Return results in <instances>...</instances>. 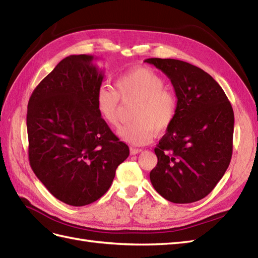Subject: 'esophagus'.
<instances>
[{
  "label": "esophagus",
  "mask_w": 258,
  "mask_h": 258,
  "mask_svg": "<svg viewBox=\"0 0 258 258\" xmlns=\"http://www.w3.org/2000/svg\"><path fill=\"white\" fill-rule=\"evenodd\" d=\"M141 152H142L141 149H134V147H131V149H130L131 155H136V154H139V153H141Z\"/></svg>",
  "instance_id": "esophagus-1"
}]
</instances>
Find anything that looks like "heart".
Returning a JSON list of instances; mask_svg holds the SVG:
<instances>
[{"label":"heart","instance_id":"b5f03b06","mask_svg":"<svg viewBox=\"0 0 258 258\" xmlns=\"http://www.w3.org/2000/svg\"><path fill=\"white\" fill-rule=\"evenodd\" d=\"M117 91L102 85L96 92L95 106L100 117L109 126L119 120V96L123 101L139 100L132 123L117 131L120 140L133 145H144L154 133H163L172 125L177 112L174 93L164 89L165 82L150 68L138 67L120 74L115 82Z\"/></svg>","mask_w":258,"mask_h":258}]
</instances>
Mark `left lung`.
<instances>
[{
  "label": "left lung",
  "instance_id": "1",
  "mask_svg": "<svg viewBox=\"0 0 258 258\" xmlns=\"http://www.w3.org/2000/svg\"><path fill=\"white\" fill-rule=\"evenodd\" d=\"M171 80L177 97L174 122L155 147L150 178L164 199L187 204L220 182L233 152L234 112L220 84L202 69L174 58H147Z\"/></svg>",
  "mask_w": 258,
  "mask_h": 258
}]
</instances>
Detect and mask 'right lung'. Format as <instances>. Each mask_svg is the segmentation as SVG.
Masks as SVG:
<instances>
[{"instance_id":"obj_1","label":"right lung","mask_w":258,"mask_h":258,"mask_svg":"<svg viewBox=\"0 0 258 258\" xmlns=\"http://www.w3.org/2000/svg\"><path fill=\"white\" fill-rule=\"evenodd\" d=\"M94 59L86 54L65 57L27 104L31 167L54 197L72 206L101 199L130 154L96 111L104 71Z\"/></svg>"}]
</instances>
